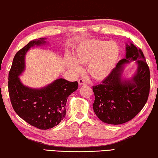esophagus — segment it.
<instances>
[{
    "label": "esophagus",
    "instance_id": "obj_1",
    "mask_svg": "<svg viewBox=\"0 0 158 158\" xmlns=\"http://www.w3.org/2000/svg\"><path fill=\"white\" fill-rule=\"evenodd\" d=\"M78 83H79V85H86V82L82 79H80L78 81Z\"/></svg>",
    "mask_w": 158,
    "mask_h": 158
}]
</instances>
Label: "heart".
Segmentation results:
<instances>
[{"label": "heart", "instance_id": "1", "mask_svg": "<svg viewBox=\"0 0 158 158\" xmlns=\"http://www.w3.org/2000/svg\"><path fill=\"white\" fill-rule=\"evenodd\" d=\"M120 55V46L115 41L87 40L76 48L74 59H67L66 64L73 72L81 71L79 64H88V73L92 78L96 81H103L112 73Z\"/></svg>", "mask_w": 158, "mask_h": 158}]
</instances>
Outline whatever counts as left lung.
<instances>
[{
  "label": "left lung",
  "instance_id": "8db88e82",
  "mask_svg": "<svg viewBox=\"0 0 158 158\" xmlns=\"http://www.w3.org/2000/svg\"><path fill=\"white\" fill-rule=\"evenodd\" d=\"M126 57L117 64L101 84L92 87L95 100L92 106L101 121L120 125L133 119L146 104L150 90V71L144 54L132 43L126 44ZM136 60L137 73L131 79L121 77L124 64Z\"/></svg>",
  "mask_w": 158,
  "mask_h": 158
}]
</instances>
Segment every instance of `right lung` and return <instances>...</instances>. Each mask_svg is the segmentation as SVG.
Returning <instances> with one entry per match:
<instances>
[{
    "mask_svg": "<svg viewBox=\"0 0 158 158\" xmlns=\"http://www.w3.org/2000/svg\"><path fill=\"white\" fill-rule=\"evenodd\" d=\"M46 38L33 40L15 55L9 73L8 89L14 111L21 118L40 129L59 125L66 116L69 96L78 88L77 81L58 79L40 89L24 85L18 77L25 69V55L31 47L46 44Z\"/></svg>",
    "mask_w": 158,
    "mask_h": 158,
    "instance_id": "add662e5",
    "label": "right lung"
}]
</instances>
